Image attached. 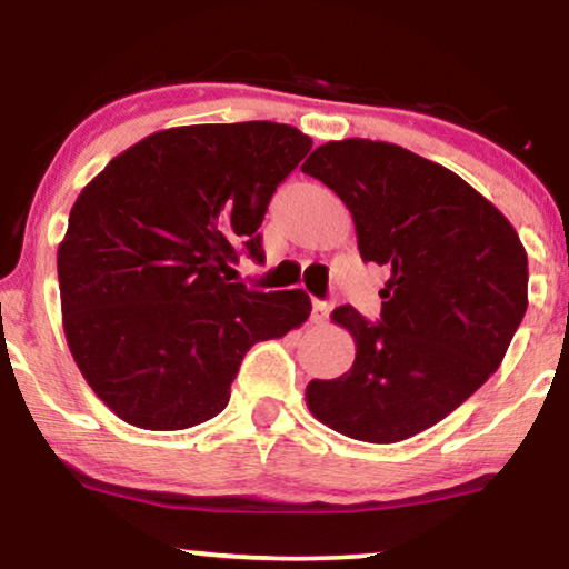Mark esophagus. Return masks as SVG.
<instances>
[{
  "instance_id": "1",
  "label": "esophagus",
  "mask_w": 569,
  "mask_h": 569,
  "mask_svg": "<svg viewBox=\"0 0 569 569\" xmlns=\"http://www.w3.org/2000/svg\"><path fill=\"white\" fill-rule=\"evenodd\" d=\"M331 310H333V302H329V300H313V310H310V321H313V323H326V321H329Z\"/></svg>"
}]
</instances>
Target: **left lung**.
Instances as JSON below:
<instances>
[{"label": "left lung", "instance_id": "8db88e82", "mask_svg": "<svg viewBox=\"0 0 569 569\" xmlns=\"http://www.w3.org/2000/svg\"><path fill=\"white\" fill-rule=\"evenodd\" d=\"M352 212L362 261L391 271L380 321L331 318L355 337L349 372L310 380L316 419L362 442L438 425L500 368L528 308L518 232L463 178L399 144L345 139L302 166Z\"/></svg>", "mask_w": 569, "mask_h": 569}]
</instances>
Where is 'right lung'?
Masks as SVG:
<instances>
[{
    "mask_svg": "<svg viewBox=\"0 0 569 569\" xmlns=\"http://www.w3.org/2000/svg\"><path fill=\"white\" fill-rule=\"evenodd\" d=\"M310 137L274 121L150 134L77 197L57 269L69 352L98 399L142 430L220 415L256 341L310 316L302 290L230 282Z\"/></svg>",
    "mask_w": 569,
    "mask_h": 569,
    "instance_id": "1",
    "label": "right lung"
}]
</instances>
